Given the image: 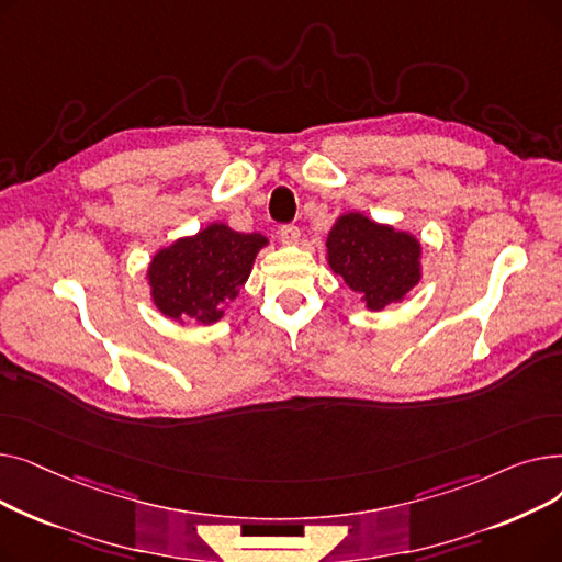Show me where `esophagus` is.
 <instances>
[{
	"label": "esophagus",
	"instance_id": "1",
	"mask_svg": "<svg viewBox=\"0 0 562 562\" xmlns=\"http://www.w3.org/2000/svg\"><path fill=\"white\" fill-rule=\"evenodd\" d=\"M278 234H280V239H282L284 244H296L299 236H301V229H299L296 225H293V223H286V225H280Z\"/></svg>",
	"mask_w": 562,
	"mask_h": 562
}]
</instances>
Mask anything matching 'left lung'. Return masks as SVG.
Here are the masks:
<instances>
[{
	"instance_id": "obj_1",
	"label": "left lung",
	"mask_w": 562,
	"mask_h": 562,
	"mask_svg": "<svg viewBox=\"0 0 562 562\" xmlns=\"http://www.w3.org/2000/svg\"><path fill=\"white\" fill-rule=\"evenodd\" d=\"M422 246L405 232L378 225L362 214L341 216L328 234V259L346 284L362 293L367 307L401 301L422 278Z\"/></svg>"
}]
</instances>
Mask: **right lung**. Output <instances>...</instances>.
Wrapping results in <instances>:
<instances>
[{
    "label": "right lung",
    "mask_w": 562,
    "mask_h": 562,
    "mask_svg": "<svg viewBox=\"0 0 562 562\" xmlns=\"http://www.w3.org/2000/svg\"><path fill=\"white\" fill-rule=\"evenodd\" d=\"M263 246L261 234H241L214 223L159 250L147 271L157 307L175 321H218L223 305L234 301L248 280Z\"/></svg>",
    "instance_id": "obj_1"
}]
</instances>
